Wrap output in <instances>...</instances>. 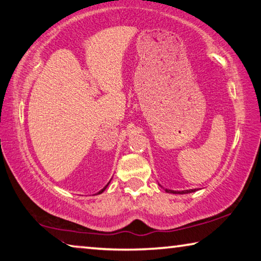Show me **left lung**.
Returning a JSON list of instances; mask_svg holds the SVG:
<instances>
[{
  "mask_svg": "<svg viewBox=\"0 0 261 261\" xmlns=\"http://www.w3.org/2000/svg\"><path fill=\"white\" fill-rule=\"evenodd\" d=\"M161 186V185H159ZM165 189V188H164ZM198 189H188V190H171V189H165L166 193H170V194H180V195H185V194H190V193H195V191H197Z\"/></svg>",
  "mask_w": 261,
  "mask_h": 261,
  "instance_id": "1",
  "label": "left lung"
}]
</instances>
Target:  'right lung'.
I'll list each match as a JSON object with an SVG mask.
<instances>
[{"label":"right lung","mask_w":261,"mask_h":261,"mask_svg":"<svg viewBox=\"0 0 261 261\" xmlns=\"http://www.w3.org/2000/svg\"><path fill=\"white\" fill-rule=\"evenodd\" d=\"M110 181H111V180H110ZM109 184H110V182H109ZM109 184H108L107 186H105V187H104V188H103L102 190H99V191H98V193H97V194H96V195H99V194H102V193H103V191H104L105 189H107V188H108V186H109Z\"/></svg>","instance_id":"1"}]
</instances>
